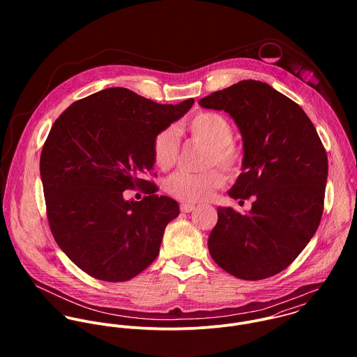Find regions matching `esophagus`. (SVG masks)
Here are the masks:
<instances>
[{
  "instance_id": "1",
  "label": "esophagus",
  "mask_w": 357,
  "mask_h": 357,
  "mask_svg": "<svg viewBox=\"0 0 357 357\" xmlns=\"http://www.w3.org/2000/svg\"><path fill=\"white\" fill-rule=\"evenodd\" d=\"M180 208H181V211H184V213H191L192 210H195V204H180Z\"/></svg>"
}]
</instances>
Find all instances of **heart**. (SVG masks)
<instances>
[{
	"instance_id": "b5f03b06",
	"label": "heart",
	"mask_w": 357,
	"mask_h": 357,
	"mask_svg": "<svg viewBox=\"0 0 357 357\" xmlns=\"http://www.w3.org/2000/svg\"><path fill=\"white\" fill-rule=\"evenodd\" d=\"M185 126L194 139L210 146L207 156L208 165L217 163L229 173L239 169L241 153L232 146L234 128L222 114L214 111L198 112ZM178 133L174 128H165L156 133L153 142V159L160 169L166 170L172 167L178 158ZM224 181L222 173L217 169L202 173L180 170L166 180L165 190L180 201L199 202L208 198L217 188L222 187Z\"/></svg>"
}]
</instances>
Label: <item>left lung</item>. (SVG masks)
<instances>
[{"mask_svg":"<svg viewBox=\"0 0 357 357\" xmlns=\"http://www.w3.org/2000/svg\"><path fill=\"white\" fill-rule=\"evenodd\" d=\"M199 104L228 112L242 135V173L228 195H255L246 214L218 206L210 255L239 279L271 278L300 255L320 224L326 150L304 109L261 81H241Z\"/></svg>","mask_w":357,"mask_h":357,"instance_id":"left-lung-1","label":"left lung"}]
</instances>
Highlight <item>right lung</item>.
<instances>
[{"label": "right lung", "instance_id": "obj_1", "mask_svg": "<svg viewBox=\"0 0 357 357\" xmlns=\"http://www.w3.org/2000/svg\"><path fill=\"white\" fill-rule=\"evenodd\" d=\"M194 102L158 104L126 88H108L73 102L53 123L40 160L52 234L92 278L126 282L159 255L165 228L180 207L158 197L143 176L155 165L156 133ZM133 188L148 197L126 202L123 191Z\"/></svg>", "mask_w": 357, "mask_h": 357}]
</instances>
